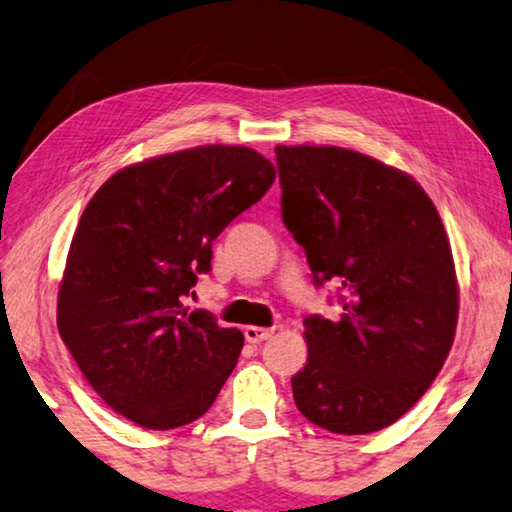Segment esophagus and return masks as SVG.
I'll return each instance as SVG.
<instances>
[{
	"label": "esophagus",
	"instance_id": "1",
	"mask_svg": "<svg viewBox=\"0 0 512 512\" xmlns=\"http://www.w3.org/2000/svg\"><path fill=\"white\" fill-rule=\"evenodd\" d=\"M272 333H274V329H263V326H254V324L245 326V338H247V342H251V345H258V342L267 340Z\"/></svg>",
	"mask_w": 512,
	"mask_h": 512
}]
</instances>
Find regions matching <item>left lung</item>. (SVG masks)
<instances>
[{"mask_svg": "<svg viewBox=\"0 0 512 512\" xmlns=\"http://www.w3.org/2000/svg\"><path fill=\"white\" fill-rule=\"evenodd\" d=\"M283 224L317 283L345 290L340 320L304 322L299 413L340 435L395 424L445 365L458 279L438 208L410 174L333 145H276Z\"/></svg>", "mask_w": 512, "mask_h": 512, "instance_id": "obj_1", "label": "left lung"}]
</instances>
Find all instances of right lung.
Segmentation results:
<instances>
[{"mask_svg": "<svg viewBox=\"0 0 512 512\" xmlns=\"http://www.w3.org/2000/svg\"><path fill=\"white\" fill-rule=\"evenodd\" d=\"M274 177L256 149L201 145L122 167L88 201L56 324L92 390L129 422H195L229 379L245 338L183 301L211 270L213 240Z\"/></svg>", "mask_w": 512, "mask_h": 512, "instance_id": "obj_1", "label": "right lung"}]
</instances>
